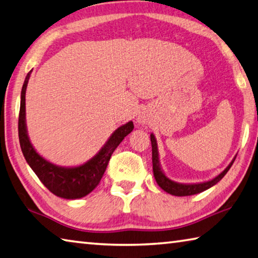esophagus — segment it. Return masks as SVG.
Listing matches in <instances>:
<instances>
[{
    "label": "esophagus",
    "mask_w": 258,
    "mask_h": 258,
    "mask_svg": "<svg viewBox=\"0 0 258 258\" xmlns=\"http://www.w3.org/2000/svg\"><path fill=\"white\" fill-rule=\"evenodd\" d=\"M149 115L148 113H145V111H142V113H140V115L138 116V121L140 124H147L149 121Z\"/></svg>",
    "instance_id": "obj_1"
}]
</instances>
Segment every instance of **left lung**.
<instances>
[{"mask_svg": "<svg viewBox=\"0 0 258 258\" xmlns=\"http://www.w3.org/2000/svg\"><path fill=\"white\" fill-rule=\"evenodd\" d=\"M150 139H151V145H152L153 176L156 178L157 184L160 186L163 190L167 191L168 194H171L175 196H189V195L202 193V191L211 188V187L214 186L215 184H218V182L222 179L224 175L228 172V170L230 169V167L232 166V163L236 159V157L233 158L232 161L229 163L226 169H224L221 174H219L217 177H214L213 179L203 181V182H195V184H181V182H177L169 179V178L166 176L165 172H163L160 165V159H159L157 140L152 133L150 135Z\"/></svg>", "mask_w": 258, "mask_h": 258, "instance_id": "left-lung-1", "label": "left lung"}]
</instances>
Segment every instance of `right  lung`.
<instances>
[{
  "label": "right lung",
  "mask_w": 258,
  "mask_h": 258,
  "mask_svg": "<svg viewBox=\"0 0 258 258\" xmlns=\"http://www.w3.org/2000/svg\"><path fill=\"white\" fill-rule=\"evenodd\" d=\"M31 71L27 74L21 90L20 113H19V141L23 157L40 181L54 195L67 200L84 198L96 188L110 160L115 149L134 128L133 121L119 126L110 135L104 147L95 157L77 167H60L49 162L36 151L28 137L26 124V90Z\"/></svg>",
  "instance_id": "1"
}]
</instances>
